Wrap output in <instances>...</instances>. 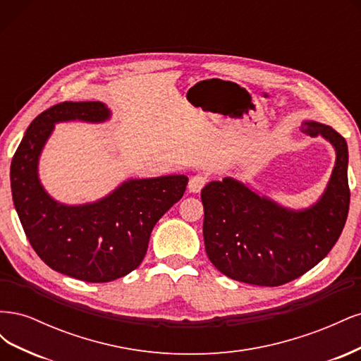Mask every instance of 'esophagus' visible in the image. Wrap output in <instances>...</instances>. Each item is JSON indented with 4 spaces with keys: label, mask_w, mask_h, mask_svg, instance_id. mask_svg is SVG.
Returning a JSON list of instances; mask_svg holds the SVG:
<instances>
[{
    "label": "esophagus",
    "mask_w": 361,
    "mask_h": 361,
    "mask_svg": "<svg viewBox=\"0 0 361 361\" xmlns=\"http://www.w3.org/2000/svg\"><path fill=\"white\" fill-rule=\"evenodd\" d=\"M206 182H207V179L204 176H202V174H195V176H192L190 179V182H188L190 192H194V194L200 192L203 190L204 185H206Z\"/></svg>",
    "instance_id": "obj_1"
}]
</instances>
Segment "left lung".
Instances as JSON below:
<instances>
[{
    "label": "left lung",
    "instance_id": "obj_1",
    "mask_svg": "<svg viewBox=\"0 0 361 361\" xmlns=\"http://www.w3.org/2000/svg\"><path fill=\"white\" fill-rule=\"evenodd\" d=\"M301 130L321 135L336 162L321 197L290 209L231 176L202 190L204 250L224 276L257 286H280L301 277L330 253L349 209L348 145L331 126L304 120Z\"/></svg>",
    "mask_w": 361,
    "mask_h": 361
}]
</instances>
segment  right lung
Returning a JSON list of instances; mask_svg holds the SVG:
<instances>
[{
	"label": "right lung",
	"instance_id": "add662e5",
	"mask_svg": "<svg viewBox=\"0 0 361 361\" xmlns=\"http://www.w3.org/2000/svg\"><path fill=\"white\" fill-rule=\"evenodd\" d=\"M110 117L99 101L54 105L32 120L10 166L15 209L31 247L54 271L90 283L113 281L141 264L155 224L188 183L185 174H169L128 179L92 203L52 199L39 179V159L56 123Z\"/></svg>",
	"mask_w": 361,
	"mask_h": 361
}]
</instances>
